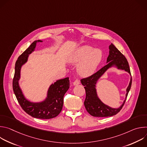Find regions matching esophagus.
Instances as JSON below:
<instances>
[{
    "mask_svg": "<svg viewBox=\"0 0 147 147\" xmlns=\"http://www.w3.org/2000/svg\"><path fill=\"white\" fill-rule=\"evenodd\" d=\"M80 82L79 80H78V79L75 80L73 81V85H74V86L78 85V84H80Z\"/></svg>",
    "mask_w": 147,
    "mask_h": 147,
    "instance_id": "esophagus-1",
    "label": "esophagus"
}]
</instances>
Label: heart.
Returning a JSON list of instances; mask_svg holds the SVG:
<instances>
[{
	"instance_id": "1",
	"label": "heart",
	"mask_w": 147,
	"mask_h": 147,
	"mask_svg": "<svg viewBox=\"0 0 147 147\" xmlns=\"http://www.w3.org/2000/svg\"><path fill=\"white\" fill-rule=\"evenodd\" d=\"M102 58V53L100 49H94L90 46H82L74 51L68 58L73 64L80 63L77 67L78 74L82 77L92 74Z\"/></svg>"
}]
</instances>
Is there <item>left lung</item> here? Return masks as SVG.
<instances>
[{
	"label": "left lung",
	"mask_w": 147,
	"mask_h": 147,
	"mask_svg": "<svg viewBox=\"0 0 147 147\" xmlns=\"http://www.w3.org/2000/svg\"><path fill=\"white\" fill-rule=\"evenodd\" d=\"M107 65L92 75L81 80V82L84 86L86 92V99L84 102V106L87 111L94 117H109L119 113L124 105L131 86L132 78L131 77L129 85L126 90L125 99L119 108H112L104 104L98 97L95 87L97 81L105 72L109 68L115 66L118 69L124 70L131 75L129 63L126 58L112 44L109 46V55L107 58Z\"/></svg>",
	"instance_id": "obj_1"
}]
</instances>
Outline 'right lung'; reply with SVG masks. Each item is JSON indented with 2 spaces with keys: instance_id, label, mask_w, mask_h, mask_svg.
<instances>
[{
  "instance_id": "add662e5",
  "label": "right lung",
  "mask_w": 147,
  "mask_h": 147,
  "mask_svg": "<svg viewBox=\"0 0 147 147\" xmlns=\"http://www.w3.org/2000/svg\"><path fill=\"white\" fill-rule=\"evenodd\" d=\"M38 42L42 41L35 40L18 57L15 65L13 89L20 105L27 114L35 118L49 119L56 117L62 109L64 95L70 87L69 78L59 80L52 84L48 90L46 99L38 103L31 102L26 99L18 84L21 67L27 62L28 55L35 50L36 44Z\"/></svg>"
}]
</instances>
